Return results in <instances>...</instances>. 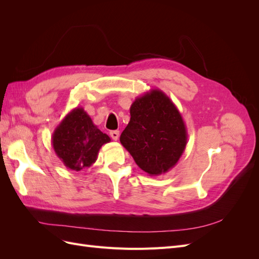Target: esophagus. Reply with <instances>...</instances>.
Wrapping results in <instances>:
<instances>
[{
	"label": "esophagus",
	"instance_id": "1",
	"mask_svg": "<svg viewBox=\"0 0 259 259\" xmlns=\"http://www.w3.org/2000/svg\"><path fill=\"white\" fill-rule=\"evenodd\" d=\"M119 136H120V132H119V131H111V132H110V137H111L113 140H117V139H119Z\"/></svg>",
	"mask_w": 259,
	"mask_h": 259
}]
</instances>
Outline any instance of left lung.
<instances>
[{
	"mask_svg": "<svg viewBox=\"0 0 259 259\" xmlns=\"http://www.w3.org/2000/svg\"><path fill=\"white\" fill-rule=\"evenodd\" d=\"M131 120L120 137L137 165L150 176L173 168L187 146V128L170 98L159 89L138 96L132 104Z\"/></svg>",
	"mask_w": 259,
	"mask_h": 259,
	"instance_id": "8db88e82",
	"label": "left lung"
}]
</instances>
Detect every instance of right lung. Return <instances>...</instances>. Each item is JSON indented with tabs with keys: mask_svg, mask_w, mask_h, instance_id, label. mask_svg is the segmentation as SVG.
<instances>
[{
	"mask_svg": "<svg viewBox=\"0 0 259 259\" xmlns=\"http://www.w3.org/2000/svg\"><path fill=\"white\" fill-rule=\"evenodd\" d=\"M110 142V137L93 123L82 107L72 109L52 135L55 153L67 168L76 171L91 167L97 160L99 149Z\"/></svg>",
	"mask_w": 259,
	"mask_h": 259,
	"instance_id": "obj_1",
	"label": "right lung"
}]
</instances>
